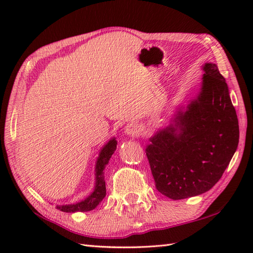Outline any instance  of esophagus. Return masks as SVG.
<instances>
[{
	"label": "esophagus",
	"mask_w": 253,
	"mask_h": 253,
	"mask_svg": "<svg viewBox=\"0 0 253 253\" xmlns=\"http://www.w3.org/2000/svg\"><path fill=\"white\" fill-rule=\"evenodd\" d=\"M141 128L137 123H130L125 127V133L130 137H137L140 135Z\"/></svg>",
	"instance_id": "1"
}]
</instances>
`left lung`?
Here are the masks:
<instances>
[{"label": "left lung", "mask_w": 253, "mask_h": 253, "mask_svg": "<svg viewBox=\"0 0 253 253\" xmlns=\"http://www.w3.org/2000/svg\"><path fill=\"white\" fill-rule=\"evenodd\" d=\"M203 71L200 93L146 149L155 187L173 200L211 189L238 147V118L225 78L215 64L206 63Z\"/></svg>", "instance_id": "8db88e82"}]
</instances>
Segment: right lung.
<instances>
[{
  "label": "right lung",
  "instance_id": "1",
  "mask_svg": "<svg viewBox=\"0 0 253 253\" xmlns=\"http://www.w3.org/2000/svg\"><path fill=\"white\" fill-rule=\"evenodd\" d=\"M117 141L115 138L107 142L105 146L102 148L99 154V158L96 160L95 165V187L93 192L85 198L84 200L80 201L75 204H66V206H57L56 208L62 212L75 213V212H88L98 207V204L103 200L106 195L105 188V180H104V173L103 170L105 166L109 164V161L116 150Z\"/></svg>",
  "mask_w": 253,
  "mask_h": 253
}]
</instances>
